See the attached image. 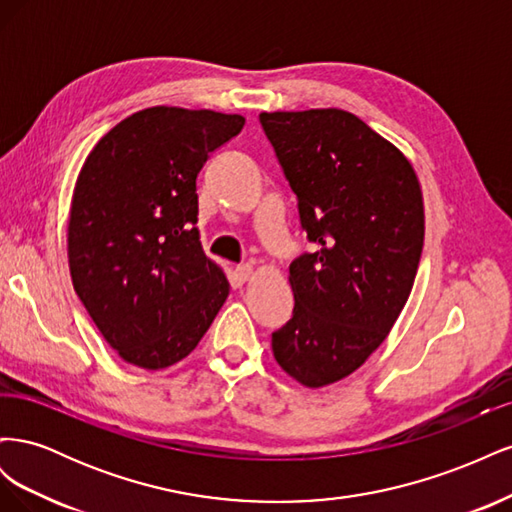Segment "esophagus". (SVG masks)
Listing matches in <instances>:
<instances>
[{
    "instance_id": "1",
    "label": "esophagus",
    "mask_w": 512,
    "mask_h": 512,
    "mask_svg": "<svg viewBox=\"0 0 512 512\" xmlns=\"http://www.w3.org/2000/svg\"><path fill=\"white\" fill-rule=\"evenodd\" d=\"M235 273H237V277L241 282H247L252 277V273H254V267L252 265H239L237 269H235Z\"/></svg>"
}]
</instances>
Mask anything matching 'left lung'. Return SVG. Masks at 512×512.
<instances>
[{
    "label": "left lung",
    "mask_w": 512,
    "mask_h": 512,
    "mask_svg": "<svg viewBox=\"0 0 512 512\" xmlns=\"http://www.w3.org/2000/svg\"><path fill=\"white\" fill-rule=\"evenodd\" d=\"M260 126L314 243L290 262L294 309L271 335L273 356L318 389L359 369L404 309L423 252V194L404 153L348 111L260 113Z\"/></svg>",
    "instance_id": "8db88e82"
}]
</instances>
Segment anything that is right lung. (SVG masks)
Instances as JSON below:
<instances>
[{
	"instance_id": "1",
	"label": "right lung",
	"mask_w": 512,
	"mask_h": 512,
	"mask_svg": "<svg viewBox=\"0 0 512 512\" xmlns=\"http://www.w3.org/2000/svg\"><path fill=\"white\" fill-rule=\"evenodd\" d=\"M241 115L153 106L119 121L89 153L68 220L72 284L126 363L185 359L228 297L198 239L196 177L243 130Z\"/></svg>"
}]
</instances>
